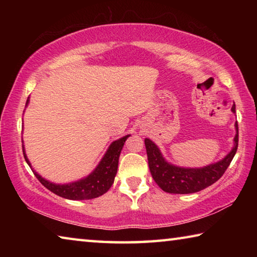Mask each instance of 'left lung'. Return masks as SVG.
Here are the masks:
<instances>
[{
    "mask_svg": "<svg viewBox=\"0 0 257 257\" xmlns=\"http://www.w3.org/2000/svg\"><path fill=\"white\" fill-rule=\"evenodd\" d=\"M232 112H236V106H232ZM237 134L234 136L232 151L223 160L217 163L207 165L201 169H185L169 164L163 159L160 150L149 138L145 139L147 160L151 175L156 184L165 193L170 194H191L205 189L214 184L223 176L231 163L238 149V123L236 122Z\"/></svg>",
    "mask_w": 257,
    "mask_h": 257,
    "instance_id": "1",
    "label": "left lung"
}]
</instances>
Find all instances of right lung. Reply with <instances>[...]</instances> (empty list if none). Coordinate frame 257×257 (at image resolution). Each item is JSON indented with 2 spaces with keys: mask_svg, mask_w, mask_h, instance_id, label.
I'll list each match as a JSON object with an SVG mask.
<instances>
[{
  "mask_svg": "<svg viewBox=\"0 0 257 257\" xmlns=\"http://www.w3.org/2000/svg\"><path fill=\"white\" fill-rule=\"evenodd\" d=\"M129 136L130 135L113 142L111 146L108 147L104 158L97 165V168L95 169L88 177H86L85 179L82 180L72 182V184L68 185H55L45 179H43L37 172H33L43 186L46 187V188L51 190L52 193L58 195V196L67 199H75V201H77V199L81 201V199L96 198L98 196H101V195L105 194L106 191L111 188L113 181H114V177L116 175V170H118V162L121 150H122V147L124 145L125 139ZM24 156L26 162H27L30 167V163L27 156L25 154V151Z\"/></svg>",
  "mask_w": 257,
  "mask_h": 257,
  "instance_id": "obj_1",
  "label": "right lung"
}]
</instances>
